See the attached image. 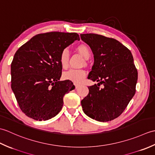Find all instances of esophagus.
Listing matches in <instances>:
<instances>
[{
  "label": "esophagus",
  "instance_id": "1",
  "mask_svg": "<svg viewBox=\"0 0 155 155\" xmlns=\"http://www.w3.org/2000/svg\"><path fill=\"white\" fill-rule=\"evenodd\" d=\"M74 87H75V88H77L78 87H79V84H74Z\"/></svg>",
  "mask_w": 155,
  "mask_h": 155
}]
</instances>
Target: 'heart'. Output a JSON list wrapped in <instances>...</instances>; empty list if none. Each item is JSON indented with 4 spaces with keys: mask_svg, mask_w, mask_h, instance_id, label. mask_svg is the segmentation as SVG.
I'll list each match as a JSON object with an SVG mask.
<instances>
[{
    "mask_svg": "<svg viewBox=\"0 0 155 155\" xmlns=\"http://www.w3.org/2000/svg\"><path fill=\"white\" fill-rule=\"evenodd\" d=\"M77 51L85 59L91 57V52L89 47L85 45L78 46ZM69 59V52L68 49H64L59 56V62L62 68H66L68 66ZM86 77V71L83 69L71 68L65 71L63 73V78L65 80L70 81L74 83H80Z\"/></svg>",
    "mask_w": 155,
    "mask_h": 155,
    "instance_id": "heart-1",
    "label": "heart"
}]
</instances>
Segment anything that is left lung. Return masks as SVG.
Returning a JSON list of instances; mask_svg holds the SVG:
<instances>
[{"instance_id":"1","label":"left lung","mask_w":155,"mask_h":155,"mask_svg":"<svg viewBox=\"0 0 155 155\" xmlns=\"http://www.w3.org/2000/svg\"><path fill=\"white\" fill-rule=\"evenodd\" d=\"M82 41L94 54V64L88 78L104 84L88 87L81 101L84 113L100 122L114 119L123 113L135 94L138 72L129 49L116 39L97 34H81Z\"/></svg>"}]
</instances>
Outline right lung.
Listing matches in <instances>:
<instances>
[{
    "mask_svg": "<svg viewBox=\"0 0 155 155\" xmlns=\"http://www.w3.org/2000/svg\"><path fill=\"white\" fill-rule=\"evenodd\" d=\"M76 32H50L35 35L22 45L11 63V88L21 110L37 120L58 114L66 93L73 90L70 81H59L61 52L75 41Z\"/></svg>",
    "mask_w": 155,
    "mask_h": 155,
    "instance_id": "1",
    "label": "right lung"
}]
</instances>
